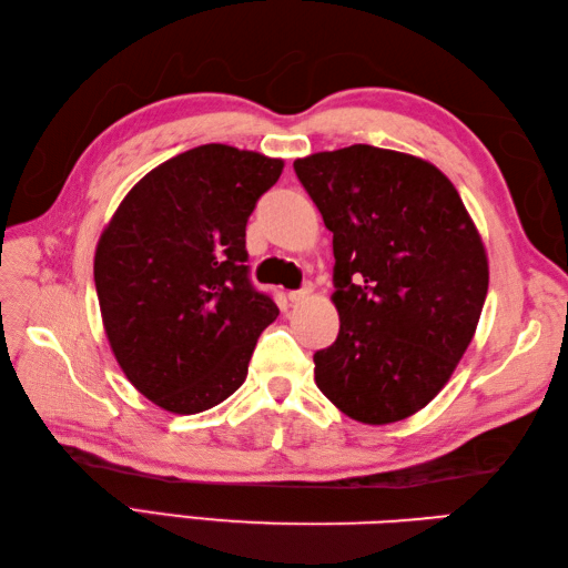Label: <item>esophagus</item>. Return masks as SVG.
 Segmentation results:
<instances>
[{
  "instance_id": "1",
  "label": "esophagus",
  "mask_w": 568,
  "mask_h": 568,
  "mask_svg": "<svg viewBox=\"0 0 568 568\" xmlns=\"http://www.w3.org/2000/svg\"><path fill=\"white\" fill-rule=\"evenodd\" d=\"M310 297H312V287L310 285L307 287H300V291L287 293V300H291L293 305H303V303H307Z\"/></svg>"
}]
</instances>
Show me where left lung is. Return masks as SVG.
<instances>
[{"label":"left lung","instance_id":"8db88e82","mask_svg":"<svg viewBox=\"0 0 568 568\" xmlns=\"http://www.w3.org/2000/svg\"><path fill=\"white\" fill-rule=\"evenodd\" d=\"M334 234L339 334L315 383L364 425L419 413L452 378L488 293V256L452 180L417 155L354 143L297 159Z\"/></svg>","mask_w":568,"mask_h":568}]
</instances>
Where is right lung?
Listing matches in <instances>:
<instances>
[{"label": "right lung", "mask_w": 568, "mask_h": 568, "mask_svg": "<svg viewBox=\"0 0 568 568\" xmlns=\"http://www.w3.org/2000/svg\"><path fill=\"white\" fill-rule=\"evenodd\" d=\"M281 159L204 143L153 168L94 251L102 324L131 385L173 415L220 405L246 381L277 317L248 281L246 222Z\"/></svg>", "instance_id": "obj_1"}]
</instances>
